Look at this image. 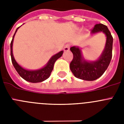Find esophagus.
I'll list each match as a JSON object with an SVG mask.
<instances>
[{
    "mask_svg": "<svg viewBox=\"0 0 124 124\" xmlns=\"http://www.w3.org/2000/svg\"><path fill=\"white\" fill-rule=\"evenodd\" d=\"M70 45L69 44L66 45L64 47V51H68L70 50Z\"/></svg>",
    "mask_w": 124,
    "mask_h": 124,
    "instance_id": "esophagus-1",
    "label": "esophagus"
}]
</instances>
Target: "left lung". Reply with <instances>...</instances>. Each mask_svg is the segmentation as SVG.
I'll return each mask as SVG.
<instances>
[{
    "mask_svg": "<svg viewBox=\"0 0 124 124\" xmlns=\"http://www.w3.org/2000/svg\"><path fill=\"white\" fill-rule=\"evenodd\" d=\"M102 32L106 36L104 50L99 58L95 61H88L83 58L81 49L72 46L70 50L73 53V59L70 63V70L77 78L86 81H94L100 78L110 64L112 58L113 38L106 25L96 24L91 30V34Z\"/></svg>",
    "mask_w": 124,
    "mask_h": 124,
    "instance_id": "left-lung-1",
    "label": "left lung"
}]
</instances>
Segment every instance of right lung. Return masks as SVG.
<instances>
[{"mask_svg":"<svg viewBox=\"0 0 124 124\" xmlns=\"http://www.w3.org/2000/svg\"><path fill=\"white\" fill-rule=\"evenodd\" d=\"M18 28H20V27H18L17 30H16L15 33H14V36H13L12 40L10 43V55L13 65H14V68H15V69L17 71V73H18V74L23 79H25V81L33 83H40V82L43 81H45V80H46L50 77L51 71L53 70V66H54V64L55 63V61L62 56L63 53V51H60L57 54L53 56L50 59L48 63L42 68L37 70H26V69H24L23 68L20 66L17 63V61H15L12 51L14 38Z\"/></svg>","mask_w":124,"mask_h":124,"instance_id":"obj_1","label":"right lung"}]
</instances>
